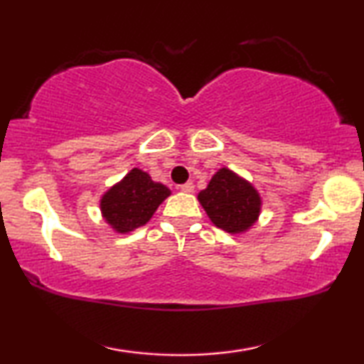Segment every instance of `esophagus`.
I'll return each instance as SVG.
<instances>
[{
    "label": "esophagus",
    "instance_id": "34e87169",
    "mask_svg": "<svg viewBox=\"0 0 364 364\" xmlns=\"http://www.w3.org/2000/svg\"><path fill=\"white\" fill-rule=\"evenodd\" d=\"M180 189L183 191V193H193V191H194V184H193V183H184V184H181Z\"/></svg>",
    "mask_w": 364,
    "mask_h": 364
}]
</instances>
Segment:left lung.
Returning a JSON list of instances; mask_svg holds the SVG:
<instances>
[{"label":"left lung","mask_w":364,"mask_h":364,"mask_svg":"<svg viewBox=\"0 0 364 364\" xmlns=\"http://www.w3.org/2000/svg\"><path fill=\"white\" fill-rule=\"evenodd\" d=\"M212 223L230 234H244L262 213V196L254 184L236 171L221 167L197 194Z\"/></svg>","instance_id":"left-lung-1"}]
</instances>
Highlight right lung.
Returning a JSON list of instances; mask_svg holds the SVG:
<instances>
[{
  "instance_id": "right-lung-1",
  "label": "right lung",
  "mask_w": 364,
  "mask_h": 364,
  "mask_svg": "<svg viewBox=\"0 0 364 364\" xmlns=\"http://www.w3.org/2000/svg\"><path fill=\"white\" fill-rule=\"evenodd\" d=\"M170 194L165 184L152 181L149 173L134 167L101 196L102 220L115 232H132L144 226Z\"/></svg>"
}]
</instances>
